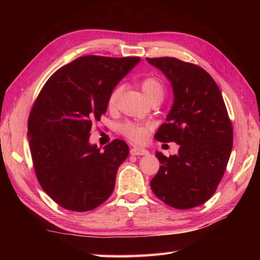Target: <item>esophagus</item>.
Here are the masks:
<instances>
[{
  "label": "esophagus",
  "mask_w": 260,
  "mask_h": 260,
  "mask_svg": "<svg viewBox=\"0 0 260 260\" xmlns=\"http://www.w3.org/2000/svg\"><path fill=\"white\" fill-rule=\"evenodd\" d=\"M130 154L131 155H137V156H139V155H147L148 151H147V149L143 148V147L135 146V147H132L130 149Z\"/></svg>",
  "instance_id": "1"
}]
</instances>
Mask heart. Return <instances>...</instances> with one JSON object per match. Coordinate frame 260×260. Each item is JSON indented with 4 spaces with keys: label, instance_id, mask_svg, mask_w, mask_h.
<instances>
[{
    "label": "heart",
    "instance_id": "b5f03b06",
    "mask_svg": "<svg viewBox=\"0 0 260 260\" xmlns=\"http://www.w3.org/2000/svg\"><path fill=\"white\" fill-rule=\"evenodd\" d=\"M140 85L149 102H152L154 100L164 99L165 84L161 81L160 78L156 76H147L141 80ZM121 91H122L121 84L116 85L112 90L107 101V105L109 108L116 107L118 99H119L121 94ZM119 130L125 138L131 141V142L140 143V142H143V141L146 139L149 131V125L146 123H139L135 121H125L122 124H120Z\"/></svg>",
    "mask_w": 260,
    "mask_h": 260
}]
</instances>
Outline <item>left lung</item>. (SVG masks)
Here are the masks:
<instances>
[{"label": "left lung", "instance_id": "1", "mask_svg": "<svg viewBox=\"0 0 260 260\" xmlns=\"http://www.w3.org/2000/svg\"><path fill=\"white\" fill-rule=\"evenodd\" d=\"M171 82L174 104L155 139L176 142L179 153L155 155L161 166L151 180L167 205L188 209L206 203L217 190L233 145L232 123L217 83L202 67L175 57L146 58Z\"/></svg>", "mask_w": 260, "mask_h": 260}]
</instances>
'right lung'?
I'll use <instances>...</instances> for the list:
<instances>
[{"label":"right lung","mask_w":260,"mask_h":260,"mask_svg":"<svg viewBox=\"0 0 260 260\" xmlns=\"http://www.w3.org/2000/svg\"><path fill=\"white\" fill-rule=\"evenodd\" d=\"M139 61L81 56L55 72L35 101L28 138L36 176L62 208L89 211L112 195L129 147L116 139L102 152L89 143L90 131L106 113L112 90Z\"/></svg>","instance_id":"1"}]
</instances>
